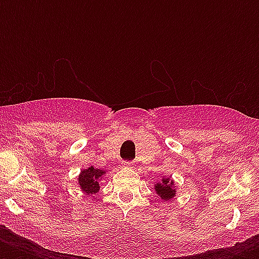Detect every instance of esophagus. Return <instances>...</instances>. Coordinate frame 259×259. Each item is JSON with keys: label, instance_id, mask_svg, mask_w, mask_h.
I'll return each instance as SVG.
<instances>
[{"label": "esophagus", "instance_id": "esophagus-1", "mask_svg": "<svg viewBox=\"0 0 259 259\" xmlns=\"http://www.w3.org/2000/svg\"><path fill=\"white\" fill-rule=\"evenodd\" d=\"M121 168H123V169H133V168H134V162H132V161H122L121 162Z\"/></svg>", "mask_w": 259, "mask_h": 259}]
</instances>
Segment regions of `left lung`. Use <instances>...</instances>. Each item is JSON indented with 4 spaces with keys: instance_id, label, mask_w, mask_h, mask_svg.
Wrapping results in <instances>:
<instances>
[{
    "instance_id": "8db88e82",
    "label": "left lung",
    "mask_w": 259,
    "mask_h": 259,
    "mask_svg": "<svg viewBox=\"0 0 259 259\" xmlns=\"http://www.w3.org/2000/svg\"><path fill=\"white\" fill-rule=\"evenodd\" d=\"M154 193L157 195L162 201H170L175 199L177 195V187L175 180H172L170 177H162L161 180L154 181L153 184Z\"/></svg>"
}]
</instances>
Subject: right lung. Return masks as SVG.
Instances as JSON below:
<instances>
[{
  "label": "right lung",
  "mask_w": 259,
  "mask_h": 259,
  "mask_svg": "<svg viewBox=\"0 0 259 259\" xmlns=\"http://www.w3.org/2000/svg\"><path fill=\"white\" fill-rule=\"evenodd\" d=\"M107 175L106 169H99L90 165L86 169H82L78 176V185L83 193L89 196H94L101 191V180Z\"/></svg>",
  "instance_id": "obj_1"
}]
</instances>
